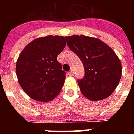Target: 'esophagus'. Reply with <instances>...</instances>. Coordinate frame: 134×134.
<instances>
[{
	"mask_svg": "<svg viewBox=\"0 0 134 134\" xmlns=\"http://www.w3.org/2000/svg\"><path fill=\"white\" fill-rule=\"evenodd\" d=\"M69 76H73L74 75V72H73V71H72V70H71V71H69Z\"/></svg>",
	"mask_w": 134,
	"mask_h": 134,
	"instance_id": "esophagus-1",
	"label": "esophagus"
}]
</instances>
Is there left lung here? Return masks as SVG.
<instances>
[{
	"label": "left lung",
	"mask_w": 134,
	"mask_h": 134,
	"mask_svg": "<svg viewBox=\"0 0 134 134\" xmlns=\"http://www.w3.org/2000/svg\"><path fill=\"white\" fill-rule=\"evenodd\" d=\"M65 37L69 48L83 64L85 76L78 80L83 95L92 101L108 97L122 76V65L118 55L99 39L83 35Z\"/></svg>",
	"instance_id": "left-lung-1"
}]
</instances>
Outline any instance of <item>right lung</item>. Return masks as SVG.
I'll return each instance as SVG.
<instances>
[{
  "label": "right lung",
  "mask_w": 134,
  "mask_h": 134,
  "mask_svg": "<svg viewBox=\"0 0 134 134\" xmlns=\"http://www.w3.org/2000/svg\"><path fill=\"white\" fill-rule=\"evenodd\" d=\"M65 37L35 39L23 49L16 64L18 82L31 99L52 101L63 87L65 72L57 57L66 46Z\"/></svg>",
  "instance_id": "right-lung-1"
}]
</instances>
